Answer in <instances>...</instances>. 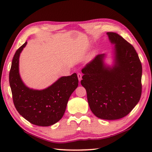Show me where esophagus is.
I'll return each mask as SVG.
<instances>
[{"label":"esophagus","mask_w":152,"mask_h":152,"mask_svg":"<svg viewBox=\"0 0 152 152\" xmlns=\"http://www.w3.org/2000/svg\"><path fill=\"white\" fill-rule=\"evenodd\" d=\"M82 75L81 73H78V78L79 82H80L82 80Z\"/></svg>","instance_id":"esophagus-1"}]
</instances>
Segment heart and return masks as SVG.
Returning a JSON list of instances; mask_svg holds the SVG:
<instances>
[{"instance_id":"heart-1","label":"heart","mask_w":152,"mask_h":152,"mask_svg":"<svg viewBox=\"0 0 152 152\" xmlns=\"http://www.w3.org/2000/svg\"><path fill=\"white\" fill-rule=\"evenodd\" d=\"M94 56H95V52H92L91 53H90L89 56H88V61H90L91 60L92 58L94 57Z\"/></svg>"}]
</instances>
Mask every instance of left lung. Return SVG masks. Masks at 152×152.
<instances>
[{
  "instance_id": "left-lung-1",
  "label": "left lung",
  "mask_w": 152,
  "mask_h": 152,
  "mask_svg": "<svg viewBox=\"0 0 152 152\" xmlns=\"http://www.w3.org/2000/svg\"><path fill=\"white\" fill-rule=\"evenodd\" d=\"M115 45L114 64L104 63L105 54L97 55L82 69V86L88 104L96 117L107 120L121 119L139 102L142 93V68L136 50L115 33H107Z\"/></svg>"
}]
</instances>
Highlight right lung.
<instances>
[{"label":"right lung","mask_w":152,"mask_h":152,"mask_svg":"<svg viewBox=\"0 0 152 152\" xmlns=\"http://www.w3.org/2000/svg\"><path fill=\"white\" fill-rule=\"evenodd\" d=\"M27 42L16 51L9 74L13 102L19 114L32 124L48 127L59 121L71 94L78 86L77 74L63 76L43 90L28 88L21 79L19 58Z\"/></svg>","instance_id":"right-lung-1"}]
</instances>
